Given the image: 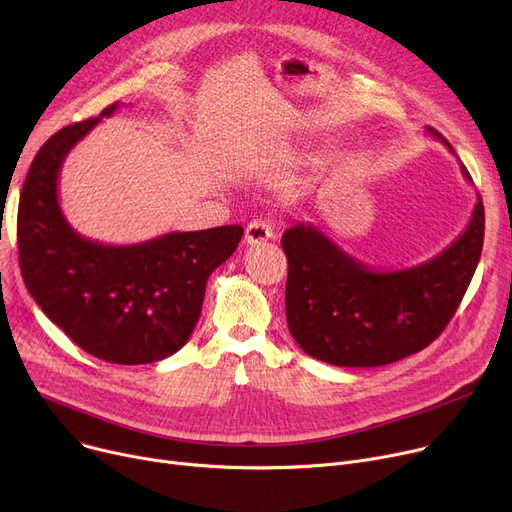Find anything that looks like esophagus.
<instances>
[{"label":"esophagus","instance_id":"34e87169","mask_svg":"<svg viewBox=\"0 0 512 512\" xmlns=\"http://www.w3.org/2000/svg\"><path fill=\"white\" fill-rule=\"evenodd\" d=\"M274 236V224L270 218H259L249 222L245 230V242L247 245H261V242L270 240Z\"/></svg>","mask_w":512,"mask_h":512}]
</instances>
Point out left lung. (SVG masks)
Here are the masks:
<instances>
[{
	"instance_id": "left-lung-1",
	"label": "left lung",
	"mask_w": 512,
	"mask_h": 512,
	"mask_svg": "<svg viewBox=\"0 0 512 512\" xmlns=\"http://www.w3.org/2000/svg\"><path fill=\"white\" fill-rule=\"evenodd\" d=\"M452 153L434 128H427ZM465 178L471 182L467 168ZM481 197L467 230L448 249L398 272L371 270L315 226L284 232L286 319L303 351L338 367H380L423 351L459 309L481 257Z\"/></svg>"
}]
</instances>
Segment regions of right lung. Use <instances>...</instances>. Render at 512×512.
<instances>
[{
	"label": "right lung",
	"instance_id": "right-lung-1",
	"mask_svg": "<svg viewBox=\"0 0 512 512\" xmlns=\"http://www.w3.org/2000/svg\"><path fill=\"white\" fill-rule=\"evenodd\" d=\"M74 122L35 155L18 203V263L43 313L76 346L118 365L161 361L191 338L215 267L238 247L242 228L170 232L130 247L80 236L58 203V176L68 151L101 118Z\"/></svg>",
	"mask_w": 512,
	"mask_h": 512
}]
</instances>
